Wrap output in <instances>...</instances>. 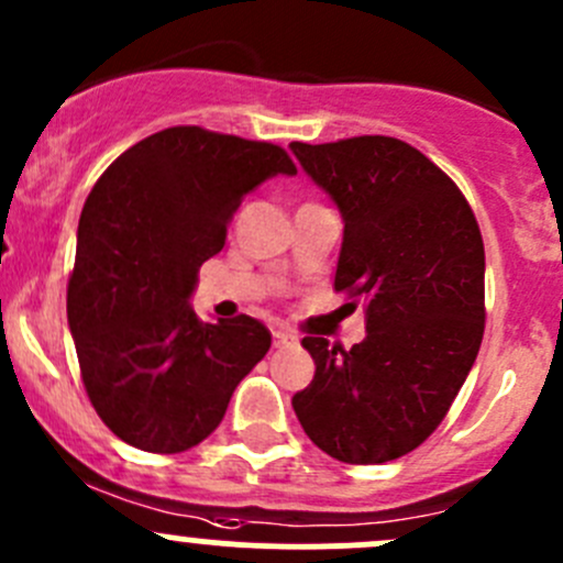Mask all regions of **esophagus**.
<instances>
[{"label":"esophagus","instance_id":"1","mask_svg":"<svg viewBox=\"0 0 563 563\" xmlns=\"http://www.w3.org/2000/svg\"><path fill=\"white\" fill-rule=\"evenodd\" d=\"M272 340H275V349H288V345H297V334L288 332V329H272Z\"/></svg>","mask_w":563,"mask_h":563}]
</instances>
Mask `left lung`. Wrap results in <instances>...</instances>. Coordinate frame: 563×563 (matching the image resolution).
Wrapping results in <instances>:
<instances>
[{
    "label": "left lung",
    "instance_id": "left-lung-1",
    "mask_svg": "<svg viewBox=\"0 0 563 563\" xmlns=\"http://www.w3.org/2000/svg\"><path fill=\"white\" fill-rule=\"evenodd\" d=\"M291 152L343 214L334 291L367 316V338L351 351L302 340L316 376L294 395V411L334 460L387 463L439 428L479 354V223L455 181L400 139L294 141Z\"/></svg>",
    "mask_w": 563,
    "mask_h": 563
}]
</instances>
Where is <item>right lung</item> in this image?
Instances as JSON below:
<instances>
[{"label":"right lung","instance_id":"1","mask_svg":"<svg viewBox=\"0 0 563 563\" xmlns=\"http://www.w3.org/2000/svg\"><path fill=\"white\" fill-rule=\"evenodd\" d=\"M277 174H297L283 146L179 124L130 146L95 181L67 323L89 402L124 444L157 455L201 444L269 351L261 321L203 323L187 299L242 198Z\"/></svg>","mask_w":563,"mask_h":563}]
</instances>
